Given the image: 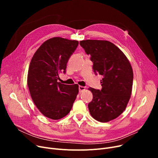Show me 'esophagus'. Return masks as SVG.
<instances>
[{"label": "esophagus", "instance_id": "34e87169", "mask_svg": "<svg viewBox=\"0 0 158 158\" xmlns=\"http://www.w3.org/2000/svg\"><path fill=\"white\" fill-rule=\"evenodd\" d=\"M85 89H86V88L84 87V86H79V91L80 93H81V92H83V91H85Z\"/></svg>", "mask_w": 158, "mask_h": 158}]
</instances>
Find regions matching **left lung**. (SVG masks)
<instances>
[{
  "label": "left lung",
  "mask_w": 158,
  "mask_h": 158,
  "mask_svg": "<svg viewBox=\"0 0 158 158\" xmlns=\"http://www.w3.org/2000/svg\"><path fill=\"white\" fill-rule=\"evenodd\" d=\"M85 52L90 55L95 75L103 76L101 89L89 88L93 99L88 106L92 117L107 122L117 118L129 101L133 72L126 56L113 43L106 40L80 41Z\"/></svg>",
  "instance_id": "obj_1"
}]
</instances>
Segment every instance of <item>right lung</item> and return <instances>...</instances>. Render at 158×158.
Wrapping results in <instances>:
<instances>
[{
    "label": "right lung",
    "instance_id": "obj_1",
    "mask_svg": "<svg viewBox=\"0 0 158 158\" xmlns=\"http://www.w3.org/2000/svg\"><path fill=\"white\" fill-rule=\"evenodd\" d=\"M79 44L76 40L60 37L41 45L30 63L27 85L33 102L46 117L63 118L70 111L79 92L77 85L58 82L59 74L66 73V64Z\"/></svg>",
    "mask_w": 158,
    "mask_h": 158
}]
</instances>
